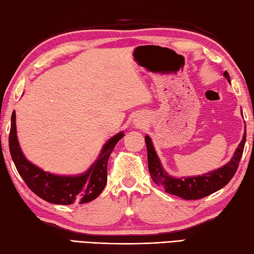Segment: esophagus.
Wrapping results in <instances>:
<instances>
[{
	"label": "esophagus",
	"instance_id": "34e87169",
	"mask_svg": "<svg viewBox=\"0 0 254 254\" xmlns=\"http://www.w3.org/2000/svg\"><path fill=\"white\" fill-rule=\"evenodd\" d=\"M134 126L136 127H142L144 126V123L141 119H135V120H134Z\"/></svg>",
	"mask_w": 254,
	"mask_h": 254
}]
</instances>
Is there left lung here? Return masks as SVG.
Masks as SVG:
<instances>
[{
	"mask_svg": "<svg viewBox=\"0 0 254 254\" xmlns=\"http://www.w3.org/2000/svg\"><path fill=\"white\" fill-rule=\"evenodd\" d=\"M228 81L230 82L229 73L225 71L223 73ZM247 132L243 134V138L238 146L235 155L231 158V161L222 166L219 170L212 171L211 173L205 174L202 176H195L188 178H174L163 170L161 162L158 160L156 152L154 150V146L150 136H145V143L147 148V163H148V172L152 177L153 182L156 185L163 187L166 192L171 195H175L186 200H196L200 199L206 196L211 195L212 192L221 190L228 183L231 181V178L235 176V174L239 166L240 160L243 154V148L246 144Z\"/></svg>",
	"mask_w": 254,
	"mask_h": 254,
	"instance_id": "8db88e82",
	"label": "left lung"
}]
</instances>
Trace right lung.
I'll use <instances>...</instances> for the list:
<instances>
[{"label":"right lung","mask_w":254,"mask_h":254,"mask_svg":"<svg viewBox=\"0 0 254 254\" xmlns=\"http://www.w3.org/2000/svg\"><path fill=\"white\" fill-rule=\"evenodd\" d=\"M123 135L121 132L111 137L103 146L101 154L90 170L79 176L53 175L33 165L25 158L16 136L15 111L12 113L8 146L15 167L29 190L48 202L71 205L89 202L100 195L108 180L109 156Z\"/></svg>","instance_id":"add662e5"}]
</instances>
